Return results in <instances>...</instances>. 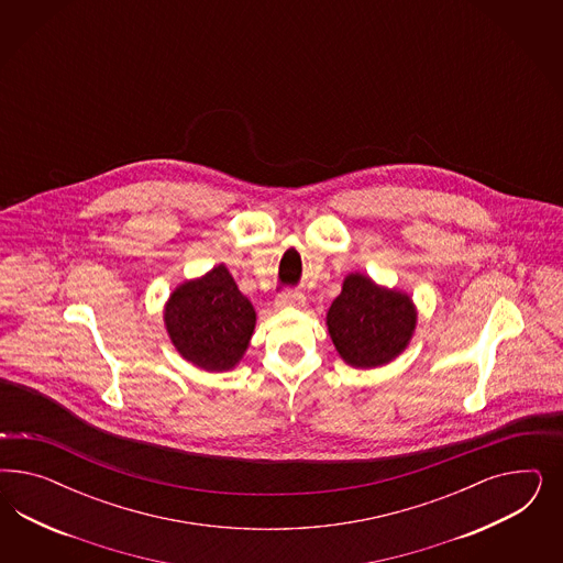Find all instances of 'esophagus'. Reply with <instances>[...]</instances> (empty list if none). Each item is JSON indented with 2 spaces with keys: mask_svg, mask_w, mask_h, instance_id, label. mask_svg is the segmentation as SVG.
I'll return each instance as SVG.
<instances>
[{
  "mask_svg": "<svg viewBox=\"0 0 563 563\" xmlns=\"http://www.w3.org/2000/svg\"><path fill=\"white\" fill-rule=\"evenodd\" d=\"M306 306V295L299 290H285L276 297V307H303Z\"/></svg>",
  "mask_w": 563,
  "mask_h": 563,
  "instance_id": "esophagus-1",
  "label": "esophagus"
}]
</instances>
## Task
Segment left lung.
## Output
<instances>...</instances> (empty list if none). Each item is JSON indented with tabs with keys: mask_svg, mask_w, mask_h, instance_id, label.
<instances>
[{
	"mask_svg": "<svg viewBox=\"0 0 563 563\" xmlns=\"http://www.w3.org/2000/svg\"><path fill=\"white\" fill-rule=\"evenodd\" d=\"M332 342L349 365L377 367L398 357L417 324L409 295L377 287L369 276L349 274L325 316Z\"/></svg>",
	"mask_w": 563,
	"mask_h": 563,
	"instance_id": "1",
	"label": "left lung"
}]
</instances>
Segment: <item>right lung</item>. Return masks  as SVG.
Instances as JSON below:
<instances>
[{"mask_svg":"<svg viewBox=\"0 0 563 563\" xmlns=\"http://www.w3.org/2000/svg\"><path fill=\"white\" fill-rule=\"evenodd\" d=\"M165 325L181 357L206 372H227L250 344L256 311L221 264L173 290Z\"/></svg>","mask_w":563,"mask_h":563,"instance_id":"1","label":"right lung"}]
</instances>
